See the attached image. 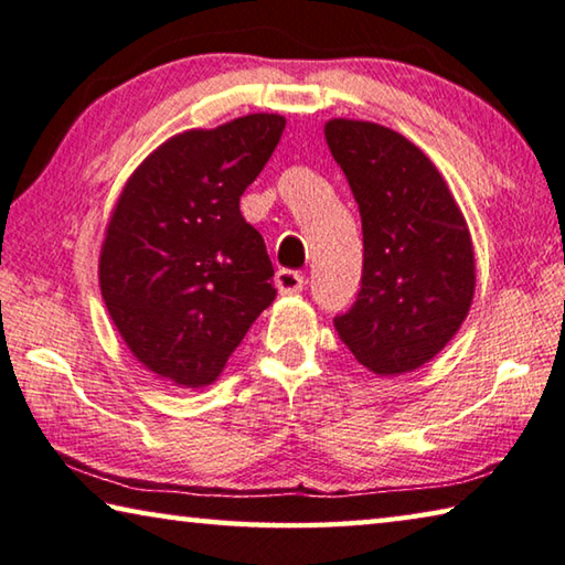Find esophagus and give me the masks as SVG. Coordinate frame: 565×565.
Segmentation results:
<instances>
[{"label":"esophagus","instance_id":"1","mask_svg":"<svg viewBox=\"0 0 565 565\" xmlns=\"http://www.w3.org/2000/svg\"><path fill=\"white\" fill-rule=\"evenodd\" d=\"M275 285L280 295H295L302 290L305 285V277L300 273H292V270H280L275 275Z\"/></svg>","mask_w":565,"mask_h":565}]
</instances>
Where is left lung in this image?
Listing matches in <instances>:
<instances>
[{"mask_svg": "<svg viewBox=\"0 0 565 565\" xmlns=\"http://www.w3.org/2000/svg\"><path fill=\"white\" fill-rule=\"evenodd\" d=\"M363 220V288L335 330L381 377L430 363L463 326L476 295L468 222L418 145L365 119L326 122Z\"/></svg>", "mask_w": 565, "mask_h": 565, "instance_id": "left-lung-1", "label": "left lung"}]
</instances>
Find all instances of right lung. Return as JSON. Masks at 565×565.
Returning <instances> with one entry per match:
<instances>
[{
    "label": "right lung",
    "mask_w": 565,
    "mask_h": 565,
    "mask_svg": "<svg viewBox=\"0 0 565 565\" xmlns=\"http://www.w3.org/2000/svg\"><path fill=\"white\" fill-rule=\"evenodd\" d=\"M282 115L184 129L129 174L99 249V290L145 370L207 387L275 300L263 235L239 198L280 142Z\"/></svg>",
    "instance_id": "obj_1"
}]
</instances>
